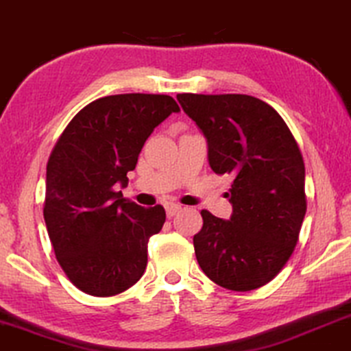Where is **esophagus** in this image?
Listing matches in <instances>:
<instances>
[{
    "label": "esophagus",
    "mask_w": 351,
    "mask_h": 351,
    "mask_svg": "<svg viewBox=\"0 0 351 351\" xmlns=\"http://www.w3.org/2000/svg\"><path fill=\"white\" fill-rule=\"evenodd\" d=\"M180 210H182V206H180L179 203H172V202L166 203V213H167L169 218H172V216L179 213Z\"/></svg>",
    "instance_id": "esophagus-1"
}]
</instances>
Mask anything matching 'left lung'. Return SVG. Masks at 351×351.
I'll return each instance as SVG.
<instances>
[{"mask_svg": "<svg viewBox=\"0 0 351 351\" xmlns=\"http://www.w3.org/2000/svg\"><path fill=\"white\" fill-rule=\"evenodd\" d=\"M208 141L216 174L234 177L231 218L202 210L193 236L198 265L211 281L250 291L271 281L291 257L306 215L304 161L274 107L245 94H179Z\"/></svg>", "mask_w": 351, "mask_h": 351, "instance_id": "left-lung-1", "label": "left lung"}]
</instances>
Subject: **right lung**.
<instances>
[{
	"label": "right lung",
	"mask_w": 351,
	"mask_h": 351,
	"mask_svg": "<svg viewBox=\"0 0 351 351\" xmlns=\"http://www.w3.org/2000/svg\"><path fill=\"white\" fill-rule=\"evenodd\" d=\"M180 112L166 94H117L73 117L47 162L43 218L56 261L76 288L114 296L136 283L148 263V241L166 221L161 205L123 198L138 156L159 123Z\"/></svg>",
	"instance_id": "add662e5"
}]
</instances>
